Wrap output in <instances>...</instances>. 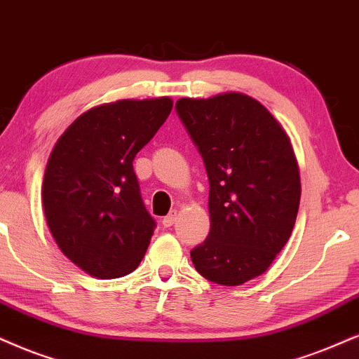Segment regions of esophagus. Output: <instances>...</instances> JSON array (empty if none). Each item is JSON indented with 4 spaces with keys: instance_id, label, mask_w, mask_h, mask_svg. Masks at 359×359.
<instances>
[{
    "instance_id": "1",
    "label": "esophagus",
    "mask_w": 359,
    "mask_h": 359,
    "mask_svg": "<svg viewBox=\"0 0 359 359\" xmlns=\"http://www.w3.org/2000/svg\"><path fill=\"white\" fill-rule=\"evenodd\" d=\"M175 220H177V210H172L169 215H165L164 219H162V225L164 226H172L175 224Z\"/></svg>"
}]
</instances>
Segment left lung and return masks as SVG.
Masks as SVG:
<instances>
[{
	"label": "left lung",
	"instance_id": "obj_1",
	"mask_svg": "<svg viewBox=\"0 0 359 359\" xmlns=\"http://www.w3.org/2000/svg\"><path fill=\"white\" fill-rule=\"evenodd\" d=\"M175 109L210 184V232L190 258L203 278L243 285L269 270L292 235L302 195L292 142L247 94L182 97Z\"/></svg>",
	"mask_w": 359,
	"mask_h": 359
}]
</instances>
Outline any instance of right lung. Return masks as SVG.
<instances>
[{"instance_id": "add662e5", "label": "right lung", "mask_w": 359, "mask_h": 359, "mask_svg": "<svg viewBox=\"0 0 359 359\" xmlns=\"http://www.w3.org/2000/svg\"><path fill=\"white\" fill-rule=\"evenodd\" d=\"M170 111V97L122 99L86 111L57 139L44 172V215L57 247L86 273L119 278L146 255L156 220L133 161Z\"/></svg>"}]
</instances>
